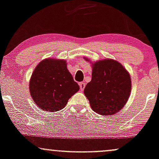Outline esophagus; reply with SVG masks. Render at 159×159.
I'll return each instance as SVG.
<instances>
[{
  "label": "esophagus",
  "mask_w": 159,
  "mask_h": 159,
  "mask_svg": "<svg viewBox=\"0 0 159 159\" xmlns=\"http://www.w3.org/2000/svg\"><path fill=\"white\" fill-rule=\"evenodd\" d=\"M85 85H86V84L84 83V82H81V83H79L80 89H81V91H83V90L84 89V88H85Z\"/></svg>",
  "instance_id": "esophagus-1"
}]
</instances>
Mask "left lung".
Returning <instances> with one entry per match:
<instances>
[{
	"label": "left lung",
	"instance_id": "8db88e82",
	"mask_svg": "<svg viewBox=\"0 0 159 159\" xmlns=\"http://www.w3.org/2000/svg\"><path fill=\"white\" fill-rule=\"evenodd\" d=\"M130 89L131 81L127 70L118 61L104 59L92 66V81L86 84L84 94L96 113L108 116L123 108Z\"/></svg>",
	"mask_w": 159,
	"mask_h": 159
}]
</instances>
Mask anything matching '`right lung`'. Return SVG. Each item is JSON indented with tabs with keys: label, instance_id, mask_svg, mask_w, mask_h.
I'll return each mask as SVG.
<instances>
[{
	"label": "right lung",
	"instance_id": "right-lung-1",
	"mask_svg": "<svg viewBox=\"0 0 159 159\" xmlns=\"http://www.w3.org/2000/svg\"><path fill=\"white\" fill-rule=\"evenodd\" d=\"M31 95L39 108L59 111L79 90V86L67 69L65 60L48 59L35 68L29 84Z\"/></svg>",
	"mask_w": 159,
	"mask_h": 159
}]
</instances>
